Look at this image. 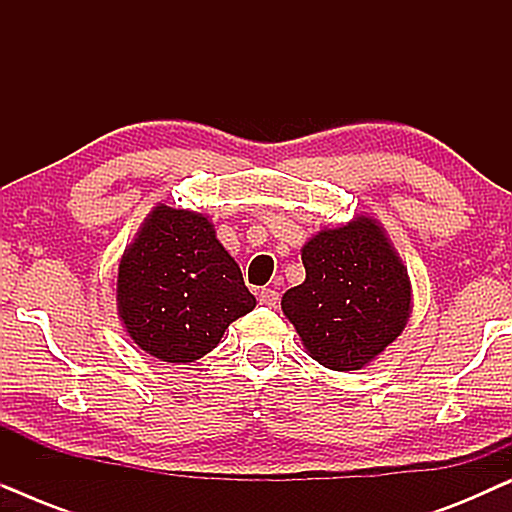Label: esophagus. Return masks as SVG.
<instances>
[{
	"label": "esophagus",
	"instance_id": "obj_1",
	"mask_svg": "<svg viewBox=\"0 0 512 512\" xmlns=\"http://www.w3.org/2000/svg\"><path fill=\"white\" fill-rule=\"evenodd\" d=\"M258 303L265 305V307H277L279 293L275 289H261V291H258Z\"/></svg>",
	"mask_w": 512,
	"mask_h": 512
}]
</instances>
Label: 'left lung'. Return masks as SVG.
Masks as SVG:
<instances>
[{
  "label": "left lung",
  "instance_id": "8db88e82",
  "mask_svg": "<svg viewBox=\"0 0 512 512\" xmlns=\"http://www.w3.org/2000/svg\"><path fill=\"white\" fill-rule=\"evenodd\" d=\"M305 282L282 296V312L305 352L331 370H361L403 333L412 284L387 230L359 214L321 228L300 249Z\"/></svg>",
  "mask_w": 512,
  "mask_h": 512
}]
</instances>
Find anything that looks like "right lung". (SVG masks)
I'll return each mask as SVG.
<instances>
[{
  "label": "right lung",
  "instance_id": "1",
  "mask_svg": "<svg viewBox=\"0 0 512 512\" xmlns=\"http://www.w3.org/2000/svg\"><path fill=\"white\" fill-rule=\"evenodd\" d=\"M254 307L240 265L207 214L160 202L118 263V319L130 340L160 361L202 359Z\"/></svg>",
  "mask_w": 512,
  "mask_h": 512
}]
</instances>
